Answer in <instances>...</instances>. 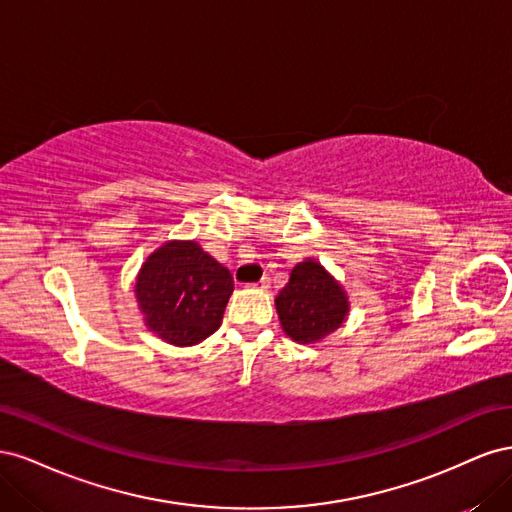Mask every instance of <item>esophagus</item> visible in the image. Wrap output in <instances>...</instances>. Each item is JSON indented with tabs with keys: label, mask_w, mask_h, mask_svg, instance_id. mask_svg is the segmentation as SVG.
Returning a JSON list of instances; mask_svg holds the SVG:
<instances>
[{
	"label": "esophagus",
	"mask_w": 512,
	"mask_h": 512,
	"mask_svg": "<svg viewBox=\"0 0 512 512\" xmlns=\"http://www.w3.org/2000/svg\"><path fill=\"white\" fill-rule=\"evenodd\" d=\"M269 277H262L260 282H256V284H247V288H269Z\"/></svg>",
	"instance_id": "esophagus-1"
}]
</instances>
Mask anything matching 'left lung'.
Returning a JSON list of instances; mask_svg holds the SVG:
<instances>
[{
	"label": "left lung",
	"instance_id": "8db88e82",
	"mask_svg": "<svg viewBox=\"0 0 512 512\" xmlns=\"http://www.w3.org/2000/svg\"><path fill=\"white\" fill-rule=\"evenodd\" d=\"M282 329L301 344H312L342 327L348 297L316 260L299 262L275 299Z\"/></svg>",
	"mask_w": 512,
	"mask_h": 512
}]
</instances>
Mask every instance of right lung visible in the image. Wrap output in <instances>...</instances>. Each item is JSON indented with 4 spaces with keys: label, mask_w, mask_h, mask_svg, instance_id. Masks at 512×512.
Returning <instances> with one entry per match:
<instances>
[{
    "label": "right lung",
    "mask_w": 512,
    "mask_h": 512,
    "mask_svg": "<svg viewBox=\"0 0 512 512\" xmlns=\"http://www.w3.org/2000/svg\"><path fill=\"white\" fill-rule=\"evenodd\" d=\"M232 290L230 271L194 241L162 245L136 280L147 327L175 346H194L218 331Z\"/></svg>",
    "instance_id": "right-lung-1"
}]
</instances>
